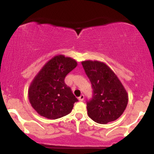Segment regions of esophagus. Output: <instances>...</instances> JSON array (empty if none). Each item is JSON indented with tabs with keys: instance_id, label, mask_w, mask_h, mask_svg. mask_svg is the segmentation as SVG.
<instances>
[{
	"instance_id": "1",
	"label": "esophagus",
	"mask_w": 154,
	"mask_h": 154,
	"mask_svg": "<svg viewBox=\"0 0 154 154\" xmlns=\"http://www.w3.org/2000/svg\"><path fill=\"white\" fill-rule=\"evenodd\" d=\"M84 98H85L84 95H81L79 97V100H80V101H82V100H84Z\"/></svg>"
}]
</instances>
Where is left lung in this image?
<instances>
[{"instance_id": "8db88e82", "label": "left lung", "mask_w": 154, "mask_h": 154, "mask_svg": "<svg viewBox=\"0 0 154 154\" xmlns=\"http://www.w3.org/2000/svg\"><path fill=\"white\" fill-rule=\"evenodd\" d=\"M82 65L93 88V97L87 101L88 116L99 124L117 119L128 103L123 85L106 63L89 60L82 61Z\"/></svg>"}]
</instances>
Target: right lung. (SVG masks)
I'll return each instance as SVG.
<instances>
[{"instance_id": "1", "label": "right lung", "mask_w": 154, "mask_h": 154, "mask_svg": "<svg viewBox=\"0 0 154 154\" xmlns=\"http://www.w3.org/2000/svg\"><path fill=\"white\" fill-rule=\"evenodd\" d=\"M77 65L75 59L58 55L48 61L35 76L28 95L32 106L40 116L56 119L71 112L78 100L65 84L64 79Z\"/></svg>"}]
</instances>
